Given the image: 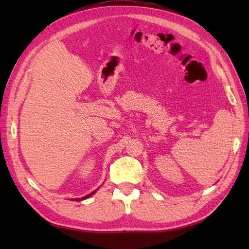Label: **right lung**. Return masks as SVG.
<instances>
[{"label": "right lung", "instance_id": "add662e5", "mask_svg": "<svg viewBox=\"0 0 249 249\" xmlns=\"http://www.w3.org/2000/svg\"><path fill=\"white\" fill-rule=\"evenodd\" d=\"M93 194H95V192H93V193H91V194H89L88 196H86V197H82V198H79V199H72V200H75V201H81V200H84V199H87V198H89V197H91V196H92Z\"/></svg>", "mask_w": 249, "mask_h": 249}]
</instances>
